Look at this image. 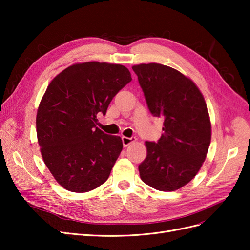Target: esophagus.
I'll return each mask as SVG.
<instances>
[{"mask_svg":"<svg viewBox=\"0 0 250 250\" xmlns=\"http://www.w3.org/2000/svg\"><path fill=\"white\" fill-rule=\"evenodd\" d=\"M137 141V139H135L134 137H131V138H127V137H122V142H123V146L124 147H127L129 146L131 143Z\"/></svg>","mask_w":250,"mask_h":250,"instance_id":"1","label":"esophagus"}]
</instances>
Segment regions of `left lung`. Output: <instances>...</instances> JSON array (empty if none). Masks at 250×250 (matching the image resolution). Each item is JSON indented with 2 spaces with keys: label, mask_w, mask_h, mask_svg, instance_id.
Instances as JSON below:
<instances>
[{
  "label": "left lung",
  "mask_w": 250,
  "mask_h": 250,
  "mask_svg": "<svg viewBox=\"0 0 250 250\" xmlns=\"http://www.w3.org/2000/svg\"><path fill=\"white\" fill-rule=\"evenodd\" d=\"M132 70L150 112L164 120L161 139L145 143L141 179L158 191H176L196 176L207 157L211 135L207 103L197 85L173 67L142 63Z\"/></svg>",
  "instance_id": "left-lung-1"
}]
</instances>
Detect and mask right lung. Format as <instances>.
<instances>
[{
    "label": "right lung",
    "instance_id": "right-lung-1",
    "mask_svg": "<svg viewBox=\"0 0 250 250\" xmlns=\"http://www.w3.org/2000/svg\"><path fill=\"white\" fill-rule=\"evenodd\" d=\"M131 81L122 64L89 62L66 67L51 81L36 115L42 160L57 183L75 193L107 180L123 149L117 135L96 127L119 90Z\"/></svg>",
    "mask_w": 250,
    "mask_h": 250
}]
</instances>
